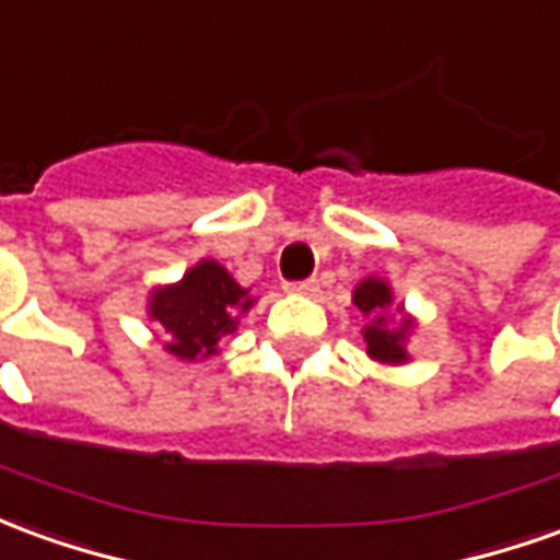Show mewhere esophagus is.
I'll use <instances>...</instances> for the list:
<instances>
[{
  "instance_id": "esophagus-1",
  "label": "esophagus",
  "mask_w": 560,
  "mask_h": 560,
  "mask_svg": "<svg viewBox=\"0 0 560 560\" xmlns=\"http://www.w3.org/2000/svg\"><path fill=\"white\" fill-rule=\"evenodd\" d=\"M284 291H288V293H303V296H312V293L318 291V281H315V279L291 281V284H284Z\"/></svg>"
}]
</instances>
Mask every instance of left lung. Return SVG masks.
<instances>
[{
    "instance_id": "1",
    "label": "left lung",
    "mask_w": 560,
    "mask_h": 560,
    "mask_svg": "<svg viewBox=\"0 0 560 560\" xmlns=\"http://www.w3.org/2000/svg\"><path fill=\"white\" fill-rule=\"evenodd\" d=\"M354 306L366 318L363 339L370 361L385 366H402L409 363V336L416 334V318L402 312V303H394V291L385 279L366 276L354 288Z\"/></svg>"
}]
</instances>
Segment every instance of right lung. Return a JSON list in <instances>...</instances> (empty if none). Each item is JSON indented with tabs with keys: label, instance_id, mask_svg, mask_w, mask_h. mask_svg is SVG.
I'll return each instance as SVG.
<instances>
[{
	"label": "right lung",
	"instance_id": "1",
	"mask_svg": "<svg viewBox=\"0 0 560 560\" xmlns=\"http://www.w3.org/2000/svg\"><path fill=\"white\" fill-rule=\"evenodd\" d=\"M254 303L252 288H242L218 260L202 257L178 281L154 284L144 312L154 330L166 336V354L199 363L221 354V339L240 327Z\"/></svg>",
	"mask_w": 560,
	"mask_h": 560
}]
</instances>
